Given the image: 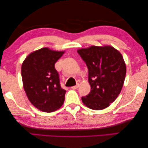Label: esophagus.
I'll use <instances>...</instances> for the list:
<instances>
[{
    "label": "esophagus",
    "mask_w": 148,
    "mask_h": 148,
    "mask_svg": "<svg viewBox=\"0 0 148 148\" xmlns=\"http://www.w3.org/2000/svg\"><path fill=\"white\" fill-rule=\"evenodd\" d=\"M79 84H76L75 86H71V88L72 89H77V88H79Z\"/></svg>",
    "instance_id": "obj_1"
}]
</instances>
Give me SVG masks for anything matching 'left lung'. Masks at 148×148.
<instances>
[{
    "label": "left lung",
    "mask_w": 148,
    "mask_h": 148,
    "mask_svg": "<svg viewBox=\"0 0 148 148\" xmlns=\"http://www.w3.org/2000/svg\"><path fill=\"white\" fill-rule=\"evenodd\" d=\"M77 52L88 67L91 86L82 101L92 110L106 108L117 98L124 84L126 65L121 54L110 46H92Z\"/></svg>",
    "instance_id": "1"
}]
</instances>
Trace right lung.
<instances>
[{"mask_svg":"<svg viewBox=\"0 0 148 148\" xmlns=\"http://www.w3.org/2000/svg\"><path fill=\"white\" fill-rule=\"evenodd\" d=\"M64 51L42 48L25 58L21 65L23 88L31 103L40 111L52 112L63 105L66 91L60 86L54 65Z\"/></svg>","mask_w":148,"mask_h":148,"instance_id":"add662e5","label":"right lung"}]
</instances>
